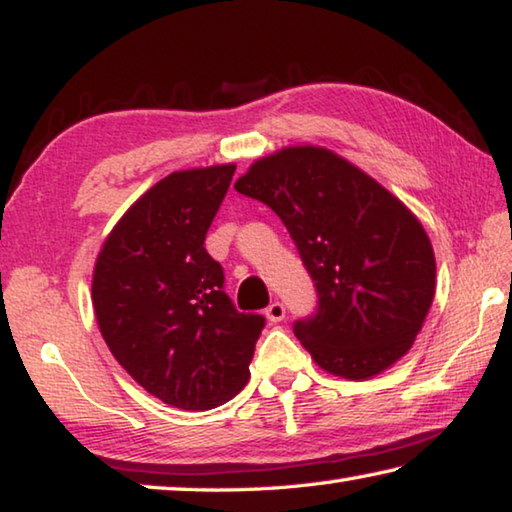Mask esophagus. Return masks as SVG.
I'll return each instance as SVG.
<instances>
[{"label":"esophagus","mask_w":512,"mask_h":512,"mask_svg":"<svg viewBox=\"0 0 512 512\" xmlns=\"http://www.w3.org/2000/svg\"><path fill=\"white\" fill-rule=\"evenodd\" d=\"M284 314H287V309H284L282 302H271V305L266 307V318L271 320V323H280Z\"/></svg>","instance_id":"1"}]
</instances>
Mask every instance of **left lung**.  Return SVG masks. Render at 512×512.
Masks as SVG:
<instances>
[{"label": "left lung", "instance_id": "8db88e82", "mask_svg": "<svg viewBox=\"0 0 512 512\" xmlns=\"http://www.w3.org/2000/svg\"><path fill=\"white\" fill-rule=\"evenodd\" d=\"M235 189L280 216L316 282V314L293 332L320 368L370 379L411 350L436 293V257L400 198L309 144L253 162Z\"/></svg>", "mask_w": 512, "mask_h": 512}]
</instances>
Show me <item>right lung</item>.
<instances>
[{"label":"right lung","mask_w":512,"mask_h":512,"mask_svg":"<svg viewBox=\"0 0 512 512\" xmlns=\"http://www.w3.org/2000/svg\"><path fill=\"white\" fill-rule=\"evenodd\" d=\"M237 164L173 171L128 207L101 246L92 305L103 341L144 391L207 411L248 384L264 316L239 314L205 235Z\"/></svg>","instance_id":"add662e5"}]
</instances>
